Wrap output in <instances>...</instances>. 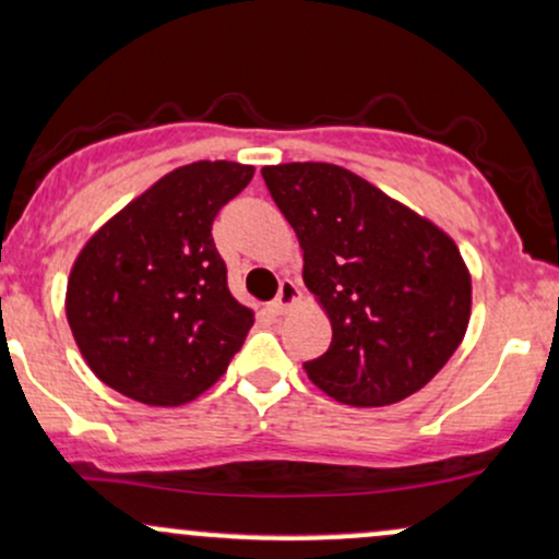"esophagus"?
Wrapping results in <instances>:
<instances>
[{"label":"esophagus","instance_id":"34e87169","mask_svg":"<svg viewBox=\"0 0 559 559\" xmlns=\"http://www.w3.org/2000/svg\"><path fill=\"white\" fill-rule=\"evenodd\" d=\"M297 299H299L297 284H292V281H284V284L278 286V294H275V299L270 302V310H273L275 316H284V312L289 310L292 305L297 302Z\"/></svg>","mask_w":559,"mask_h":559}]
</instances>
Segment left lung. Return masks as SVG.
I'll list each match as a JSON object with an SVG mask.
<instances>
[{
	"label": "left lung",
	"mask_w": 559,
	"mask_h": 559,
	"mask_svg": "<svg viewBox=\"0 0 559 559\" xmlns=\"http://www.w3.org/2000/svg\"><path fill=\"white\" fill-rule=\"evenodd\" d=\"M302 247V278L331 321L305 371L347 406L421 390L462 345L472 278L449 233L336 164L262 167Z\"/></svg>",
	"instance_id": "8db88e82"
}]
</instances>
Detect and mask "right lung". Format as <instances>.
I'll return each instance as SVG.
<instances>
[{
    "label": "right lung",
    "instance_id": "obj_1",
    "mask_svg": "<svg viewBox=\"0 0 559 559\" xmlns=\"http://www.w3.org/2000/svg\"><path fill=\"white\" fill-rule=\"evenodd\" d=\"M251 177L249 164H186L79 251L66 316L84 360L108 388L145 406H182L228 369L254 312L228 289L212 223Z\"/></svg>",
    "mask_w": 559,
    "mask_h": 559
}]
</instances>
